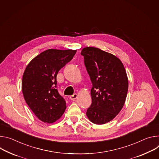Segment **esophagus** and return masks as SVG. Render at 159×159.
I'll return each mask as SVG.
<instances>
[{
    "instance_id": "obj_1",
    "label": "esophagus",
    "mask_w": 159,
    "mask_h": 159,
    "mask_svg": "<svg viewBox=\"0 0 159 159\" xmlns=\"http://www.w3.org/2000/svg\"><path fill=\"white\" fill-rule=\"evenodd\" d=\"M78 94L77 93H75V94H73V95H70V97H69V98L70 99V100H75V99H76L77 98H78Z\"/></svg>"
}]
</instances>
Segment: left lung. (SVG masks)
I'll list each match as a JSON object with an SVG mask.
<instances>
[{
  "label": "left lung",
  "mask_w": 159,
  "mask_h": 159,
  "mask_svg": "<svg viewBox=\"0 0 159 159\" xmlns=\"http://www.w3.org/2000/svg\"><path fill=\"white\" fill-rule=\"evenodd\" d=\"M81 54L92 83V103L86 116L94 124H105L114 119L125 105L128 90L126 69L118 57L98 48L85 47Z\"/></svg>",
  "instance_id": "1"
}]
</instances>
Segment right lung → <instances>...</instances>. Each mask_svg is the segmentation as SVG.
<instances>
[{
    "mask_svg": "<svg viewBox=\"0 0 159 159\" xmlns=\"http://www.w3.org/2000/svg\"><path fill=\"white\" fill-rule=\"evenodd\" d=\"M76 50L48 49L33 58L23 75L25 100L39 119L53 123L64 114L66 104L56 89L59 70L71 60Z\"/></svg>",
    "mask_w": 159,
    "mask_h": 159,
    "instance_id": "1",
    "label": "right lung"
}]
</instances>
